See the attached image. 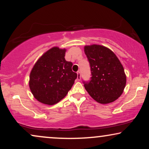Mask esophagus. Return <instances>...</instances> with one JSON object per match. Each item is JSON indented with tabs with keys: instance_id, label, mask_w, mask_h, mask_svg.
Here are the masks:
<instances>
[{
	"instance_id": "34e87169",
	"label": "esophagus",
	"mask_w": 149,
	"mask_h": 149,
	"mask_svg": "<svg viewBox=\"0 0 149 149\" xmlns=\"http://www.w3.org/2000/svg\"><path fill=\"white\" fill-rule=\"evenodd\" d=\"M77 79H78L79 81L81 80V74H80V72H79V71L77 72Z\"/></svg>"
}]
</instances>
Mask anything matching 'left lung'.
<instances>
[{
	"mask_svg": "<svg viewBox=\"0 0 149 149\" xmlns=\"http://www.w3.org/2000/svg\"><path fill=\"white\" fill-rule=\"evenodd\" d=\"M91 67V77L84 86L89 95L100 104L113 102L123 93L126 75L117 56L104 46L91 45L84 47Z\"/></svg>",
	"mask_w": 149,
	"mask_h": 149,
	"instance_id": "obj_1",
	"label": "left lung"
}]
</instances>
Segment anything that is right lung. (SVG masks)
<instances>
[{"label": "right lung", "instance_id": "right-lung-1", "mask_svg": "<svg viewBox=\"0 0 149 149\" xmlns=\"http://www.w3.org/2000/svg\"><path fill=\"white\" fill-rule=\"evenodd\" d=\"M66 49L54 47L34 64L30 74V91L38 102L54 105L72 88L77 74L72 70V63L65 60Z\"/></svg>", "mask_w": 149, "mask_h": 149}]
</instances>
